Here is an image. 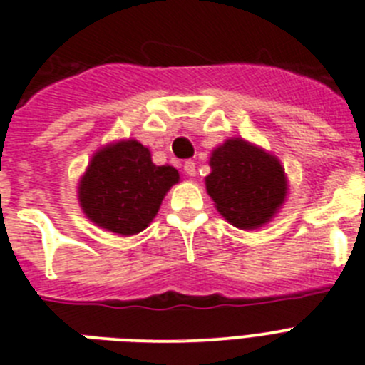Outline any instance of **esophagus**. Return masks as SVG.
<instances>
[{
	"instance_id": "esophagus-1",
	"label": "esophagus",
	"mask_w": 365,
	"mask_h": 365,
	"mask_svg": "<svg viewBox=\"0 0 365 365\" xmlns=\"http://www.w3.org/2000/svg\"><path fill=\"white\" fill-rule=\"evenodd\" d=\"M185 172H186V175L195 177V163H193V160H186V163H185Z\"/></svg>"
}]
</instances>
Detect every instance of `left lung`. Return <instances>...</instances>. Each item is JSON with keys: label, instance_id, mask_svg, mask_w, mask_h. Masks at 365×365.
I'll return each instance as SVG.
<instances>
[{"label": "left lung", "instance_id": "obj_1", "mask_svg": "<svg viewBox=\"0 0 365 365\" xmlns=\"http://www.w3.org/2000/svg\"><path fill=\"white\" fill-rule=\"evenodd\" d=\"M210 166L208 195L234 227H261L285 201L287 180L279 160L241 138H232L214 150Z\"/></svg>", "mask_w": 365, "mask_h": 365}]
</instances>
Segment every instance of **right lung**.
<instances>
[{"mask_svg":"<svg viewBox=\"0 0 365 365\" xmlns=\"http://www.w3.org/2000/svg\"><path fill=\"white\" fill-rule=\"evenodd\" d=\"M177 180L175 168L155 166L148 148L125 140L93 157L80 180V205L98 227L133 235L150 225Z\"/></svg>","mask_w":365,"mask_h":365,"instance_id":"add662e5","label":"right lung"}]
</instances>
